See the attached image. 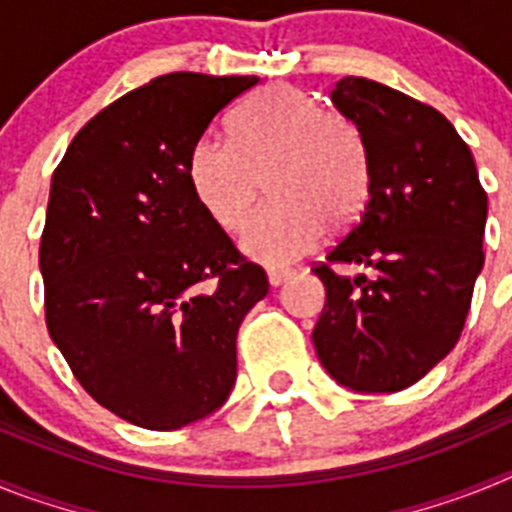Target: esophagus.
Segmentation results:
<instances>
[{
	"label": "esophagus",
	"instance_id": "obj_1",
	"mask_svg": "<svg viewBox=\"0 0 512 512\" xmlns=\"http://www.w3.org/2000/svg\"><path fill=\"white\" fill-rule=\"evenodd\" d=\"M266 277H269L271 287H279V284H284L289 277H292V271H289V269H271Z\"/></svg>",
	"mask_w": 512,
	"mask_h": 512
}]
</instances>
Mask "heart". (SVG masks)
Returning a JSON list of instances; mask_svg holds the SVG:
<instances>
[{"label": "heart", "instance_id": "1", "mask_svg": "<svg viewBox=\"0 0 512 512\" xmlns=\"http://www.w3.org/2000/svg\"><path fill=\"white\" fill-rule=\"evenodd\" d=\"M230 140H197L187 176L205 215L228 233L243 228L269 182L274 207L243 230L248 259L287 266L318 248L328 225L343 230L364 215L372 194L364 133L305 89H266L230 122Z\"/></svg>", "mask_w": 512, "mask_h": 512}]
</instances>
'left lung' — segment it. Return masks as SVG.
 <instances>
[{
  "label": "left lung",
  "mask_w": 512,
  "mask_h": 512,
  "mask_svg": "<svg viewBox=\"0 0 512 512\" xmlns=\"http://www.w3.org/2000/svg\"><path fill=\"white\" fill-rule=\"evenodd\" d=\"M372 153V194L312 274L325 307L312 330L320 364L354 392L405 390L456 346L485 251L487 194L469 146L438 110L364 76L330 92ZM361 263L372 278H338Z\"/></svg>",
  "instance_id": "obj_1"
}]
</instances>
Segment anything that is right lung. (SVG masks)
I'll return each mask as SVG.
<instances>
[{
    "mask_svg": "<svg viewBox=\"0 0 512 512\" xmlns=\"http://www.w3.org/2000/svg\"><path fill=\"white\" fill-rule=\"evenodd\" d=\"M259 76H158L104 107L53 171L45 325L94 400L148 431L215 413L235 336L269 292L189 187V151Z\"/></svg>",
    "mask_w": 512,
    "mask_h": 512,
    "instance_id": "right-lung-1",
    "label": "right lung"
}]
</instances>
